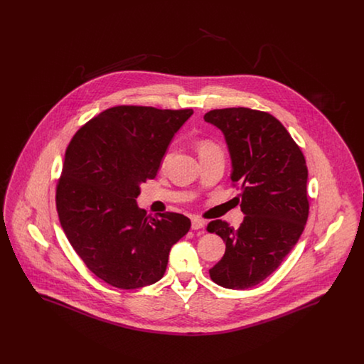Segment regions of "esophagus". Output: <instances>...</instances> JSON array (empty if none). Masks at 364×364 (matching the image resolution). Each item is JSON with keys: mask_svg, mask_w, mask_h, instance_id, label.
<instances>
[{"mask_svg": "<svg viewBox=\"0 0 364 364\" xmlns=\"http://www.w3.org/2000/svg\"><path fill=\"white\" fill-rule=\"evenodd\" d=\"M205 221L203 220H200V218H192L191 220V228L193 229V230H198V229H203L205 228Z\"/></svg>", "mask_w": 364, "mask_h": 364, "instance_id": "obj_1", "label": "esophagus"}]
</instances>
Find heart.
<instances>
[{
    "instance_id": "b5f03b06",
    "label": "heart",
    "mask_w": 364,
    "mask_h": 364,
    "mask_svg": "<svg viewBox=\"0 0 364 364\" xmlns=\"http://www.w3.org/2000/svg\"><path fill=\"white\" fill-rule=\"evenodd\" d=\"M196 150H198V154L200 156L208 154V153H213V151H220L221 149H220V146H218L217 143H214V141L210 140V139H199V140L196 141ZM169 158H171L169 153H165V154L162 156L161 161H159V168H161V169H165V168H166V165H168V162H169Z\"/></svg>"
}]
</instances>
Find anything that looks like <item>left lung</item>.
Returning a JSON list of instances; mask_svg holds the SVG:
<instances>
[{"mask_svg":"<svg viewBox=\"0 0 364 364\" xmlns=\"http://www.w3.org/2000/svg\"><path fill=\"white\" fill-rule=\"evenodd\" d=\"M224 132L232 158V186L245 214L239 229L208 223L225 242L223 259L210 278L229 289H248L269 277L304 230L310 202L306 158L287 128L267 112L248 107L214 109L205 114Z\"/></svg>","mask_w":364,"mask_h":364,"instance_id":"obj_1","label":"left lung"}]
</instances>
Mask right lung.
<instances>
[{
    "label": "right lung",
    "instance_id": "1",
    "mask_svg": "<svg viewBox=\"0 0 364 364\" xmlns=\"http://www.w3.org/2000/svg\"><path fill=\"white\" fill-rule=\"evenodd\" d=\"M192 113L114 106L87 122L67 147L55 186L60 224L87 269L114 288L161 279L172 245L190 230L186 215H147L136 198Z\"/></svg>",
    "mask_w": 364,
    "mask_h": 364
}]
</instances>
